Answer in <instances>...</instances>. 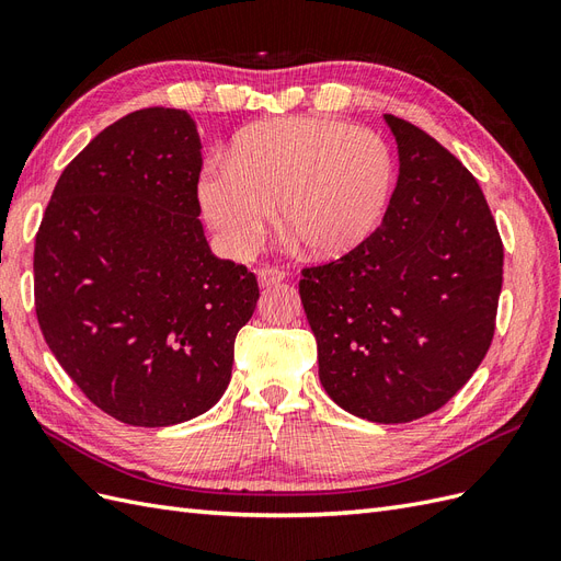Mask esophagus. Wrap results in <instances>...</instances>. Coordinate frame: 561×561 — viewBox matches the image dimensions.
Segmentation results:
<instances>
[{"mask_svg":"<svg viewBox=\"0 0 561 561\" xmlns=\"http://www.w3.org/2000/svg\"><path fill=\"white\" fill-rule=\"evenodd\" d=\"M285 271H280V268H274V266H264V268H260L257 271V280H260V285L262 287H271V285H278V283H283L285 280Z\"/></svg>","mask_w":561,"mask_h":561,"instance_id":"esophagus-1","label":"esophagus"}]
</instances>
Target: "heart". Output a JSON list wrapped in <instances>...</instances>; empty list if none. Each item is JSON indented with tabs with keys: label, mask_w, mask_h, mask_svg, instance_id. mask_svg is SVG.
<instances>
[{
	"label": "heart",
	"mask_w": 561,
	"mask_h": 561,
	"mask_svg": "<svg viewBox=\"0 0 561 561\" xmlns=\"http://www.w3.org/2000/svg\"><path fill=\"white\" fill-rule=\"evenodd\" d=\"M396 186V159L369 128L328 116H283L236 135L229 161L203 168V217L233 254L260 248L276 219L322 260L363 245L377 231Z\"/></svg>",
	"instance_id": "b5f03b06"
}]
</instances>
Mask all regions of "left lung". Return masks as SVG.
<instances>
[{
	"label": "left lung",
	"mask_w": 561,
	"mask_h": 561,
	"mask_svg": "<svg viewBox=\"0 0 561 561\" xmlns=\"http://www.w3.org/2000/svg\"><path fill=\"white\" fill-rule=\"evenodd\" d=\"M398 184L379 229L299 295L325 393L353 416L407 423L449 402L494 336L503 243L468 168L393 114Z\"/></svg>",
	"instance_id": "1"
}]
</instances>
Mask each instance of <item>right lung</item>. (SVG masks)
<instances>
[{
  "instance_id": "right-lung-1",
  "label": "right lung",
  "mask_w": 561,
  "mask_h": 561,
  "mask_svg": "<svg viewBox=\"0 0 561 561\" xmlns=\"http://www.w3.org/2000/svg\"><path fill=\"white\" fill-rule=\"evenodd\" d=\"M184 110L118 118L65 168L35 243L37 320L95 407L161 428L208 412L231 381L254 274L210 252Z\"/></svg>"
}]
</instances>
